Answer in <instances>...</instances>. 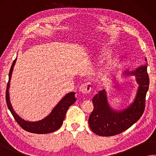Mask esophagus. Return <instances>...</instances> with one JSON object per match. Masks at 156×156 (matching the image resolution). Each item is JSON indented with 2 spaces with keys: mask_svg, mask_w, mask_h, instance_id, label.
<instances>
[{
  "mask_svg": "<svg viewBox=\"0 0 156 156\" xmlns=\"http://www.w3.org/2000/svg\"><path fill=\"white\" fill-rule=\"evenodd\" d=\"M91 90V85L90 83H85V84H82L81 86L79 87V91L83 94L84 95H86L87 94L89 93Z\"/></svg>",
  "mask_w": 156,
  "mask_h": 156,
  "instance_id": "esophagus-1",
  "label": "esophagus"
}]
</instances>
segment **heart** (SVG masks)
<instances>
[{
  "mask_svg": "<svg viewBox=\"0 0 156 156\" xmlns=\"http://www.w3.org/2000/svg\"><path fill=\"white\" fill-rule=\"evenodd\" d=\"M111 54H112V50L108 46H104L100 49L98 51V57L102 58H107L111 56ZM116 64V60L114 59H110L108 60L107 64L102 67L101 69V75L103 77H107L109 76L111 73L112 72Z\"/></svg>",
  "mask_w": 156,
  "mask_h": 156,
  "instance_id": "heart-1",
  "label": "heart"
}]
</instances>
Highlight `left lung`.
<instances>
[{
    "instance_id": "1",
    "label": "left lung",
    "mask_w": 156,
    "mask_h": 156,
    "mask_svg": "<svg viewBox=\"0 0 156 156\" xmlns=\"http://www.w3.org/2000/svg\"><path fill=\"white\" fill-rule=\"evenodd\" d=\"M147 66L142 65L133 71L123 72V77L134 76L139 84L134 101L127 107L117 110L111 107L105 90L100 91L93 98L94 109L88 123L95 134L102 136H111L122 133L131 127L142 116L145 110V97L149 89V79ZM116 82V79H115Z\"/></svg>"
}]
</instances>
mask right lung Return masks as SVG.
I'll return each instance as SVG.
<instances>
[{"label":"right lung","mask_w":156,"mask_h":156,"mask_svg":"<svg viewBox=\"0 0 156 156\" xmlns=\"http://www.w3.org/2000/svg\"><path fill=\"white\" fill-rule=\"evenodd\" d=\"M17 58L15 59L11 67L9 73V81L7 83V90H6V102L7 107L13 115L14 119L21 127L29 133L35 134H48L56 131L62 124L66 113L68 108L76 101L75 92H69L62 98L60 102L55 106L51 112L48 116L37 122L26 121L20 117L16 111H14L12 105L11 104L9 97V86L10 81L12 75L13 67L16 62Z\"/></svg>","instance_id":"obj_1"}]
</instances>
